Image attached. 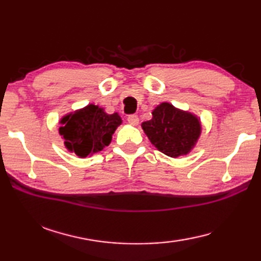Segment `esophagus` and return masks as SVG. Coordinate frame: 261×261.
Wrapping results in <instances>:
<instances>
[{
    "instance_id": "1",
    "label": "esophagus",
    "mask_w": 261,
    "mask_h": 261,
    "mask_svg": "<svg viewBox=\"0 0 261 261\" xmlns=\"http://www.w3.org/2000/svg\"><path fill=\"white\" fill-rule=\"evenodd\" d=\"M127 122H129L131 125H138L139 117L137 116V115H130V116L127 117Z\"/></svg>"
}]
</instances>
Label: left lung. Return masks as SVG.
<instances>
[{
    "label": "left lung",
    "instance_id": "obj_1",
    "mask_svg": "<svg viewBox=\"0 0 261 261\" xmlns=\"http://www.w3.org/2000/svg\"><path fill=\"white\" fill-rule=\"evenodd\" d=\"M141 127L156 149L170 158L188 155L201 135L200 118L169 102L158 105Z\"/></svg>",
    "mask_w": 261,
    "mask_h": 261
}]
</instances>
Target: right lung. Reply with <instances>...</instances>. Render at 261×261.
Returning <instances> with one entry per match:
<instances>
[{
    "instance_id": "1",
    "label": "right lung",
    "mask_w": 261,
    "mask_h": 261,
    "mask_svg": "<svg viewBox=\"0 0 261 261\" xmlns=\"http://www.w3.org/2000/svg\"><path fill=\"white\" fill-rule=\"evenodd\" d=\"M59 134L69 152L79 158L93 155L112 143L113 134L122 124L118 113L107 114L102 107L90 103L64 115Z\"/></svg>"
}]
</instances>
